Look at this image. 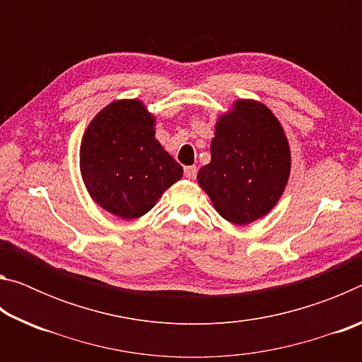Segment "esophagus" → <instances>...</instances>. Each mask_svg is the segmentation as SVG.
Here are the masks:
<instances>
[{
	"instance_id": "34e87169",
	"label": "esophagus",
	"mask_w": 362,
	"mask_h": 362,
	"mask_svg": "<svg viewBox=\"0 0 362 362\" xmlns=\"http://www.w3.org/2000/svg\"><path fill=\"white\" fill-rule=\"evenodd\" d=\"M183 173H185L187 179H194L196 173H198V168H196V166H187L185 170H183Z\"/></svg>"
}]
</instances>
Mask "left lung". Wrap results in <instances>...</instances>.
<instances>
[{"label":"left lung","mask_w":362,"mask_h":362,"mask_svg":"<svg viewBox=\"0 0 362 362\" xmlns=\"http://www.w3.org/2000/svg\"><path fill=\"white\" fill-rule=\"evenodd\" d=\"M289 175L291 146L281 122L265 103L240 99L218 116L211 163L196 179L220 216L247 225L276 206Z\"/></svg>","instance_id":"8db88e82"}]
</instances>
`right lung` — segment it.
<instances>
[{
    "label": "right lung",
    "instance_id": "1",
    "mask_svg": "<svg viewBox=\"0 0 362 362\" xmlns=\"http://www.w3.org/2000/svg\"><path fill=\"white\" fill-rule=\"evenodd\" d=\"M155 115L139 99L108 103L86 127L79 170L97 204L124 220L145 216L183 169L155 139Z\"/></svg>",
    "mask_w": 362,
    "mask_h": 362
}]
</instances>
